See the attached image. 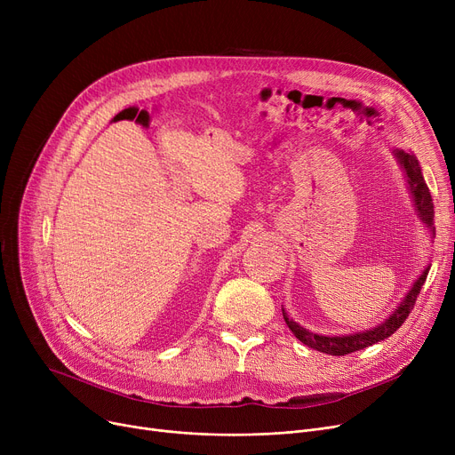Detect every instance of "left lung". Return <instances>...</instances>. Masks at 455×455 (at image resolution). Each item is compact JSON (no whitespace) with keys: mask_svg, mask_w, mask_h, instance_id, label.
I'll use <instances>...</instances> for the list:
<instances>
[{"mask_svg":"<svg viewBox=\"0 0 455 455\" xmlns=\"http://www.w3.org/2000/svg\"><path fill=\"white\" fill-rule=\"evenodd\" d=\"M398 165L402 167L405 182H408V189H410V196L413 199L415 204V212L419 215V220L426 225V228L432 232V235L435 234V227H434V201L432 196H429V189L426 186V180L422 177V170L419 165V160L413 153H408L403 149H395L393 151ZM429 266L419 275V278L413 282L411 290L408 291L402 299V302L395 307V312H391V315L387 319L381 321L379 324L363 330V331H354V333H345V336H323V333H315V331H309L304 326H300L299 323H295L293 319H290V315L285 314V309L282 307V315L285 324L290 326V330L293 331V336L302 341L304 345L312 347L319 352L330 354V355H345L355 350H363L378 341H384L389 336L402 326V323L408 319V315L411 314V309L415 306L417 295L420 293L422 285L426 282Z\"/></svg>","mask_w":455,"mask_h":455,"instance_id":"8db88e82","label":"left lung"}]
</instances>
